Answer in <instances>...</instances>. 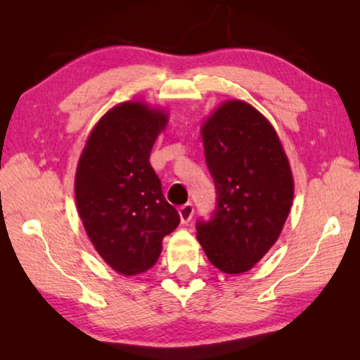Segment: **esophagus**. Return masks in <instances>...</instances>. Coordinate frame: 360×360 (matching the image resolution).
Listing matches in <instances>:
<instances>
[{
	"instance_id": "esophagus-1",
	"label": "esophagus",
	"mask_w": 360,
	"mask_h": 360,
	"mask_svg": "<svg viewBox=\"0 0 360 360\" xmlns=\"http://www.w3.org/2000/svg\"><path fill=\"white\" fill-rule=\"evenodd\" d=\"M193 205L192 203H186L182 205L179 208V216H181V222L182 224H187L188 221H191L192 216H193Z\"/></svg>"
}]
</instances>
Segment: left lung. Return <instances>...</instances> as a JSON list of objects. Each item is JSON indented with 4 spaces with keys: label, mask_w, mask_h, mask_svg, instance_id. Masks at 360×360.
<instances>
[{
    "label": "left lung",
    "mask_w": 360,
    "mask_h": 360,
    "mask_svg": "<svg viewBox=\"0 0 360 360\" xmlns=\"http://www.w3.org/2000/svg\"><path fill=\"white\" fill-rule=\"evenodd\" d=\"M216 208L197 221V238L212 265L245 273L275 245L294 198L290 167L276 131L245 101L224 103L202 130Z\"/></svg>",
    "instance_id": "8db88e82"
}]
</instances>
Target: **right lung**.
<instances>
[{
  "instance_id": "obj_1",
  "label": "right lung",
  "mask_w": 360,
  "mask_h": 360,
  "mask_svg": "<svg viewBox=\"0 0 360 360\" xmlns=\"http://www.w3.org/2000/svg\"><path fill=\"white\" fill-rule=\"evenodd\" d=\"M167 115L144 103L112 108L90 133L75 188L85 231L109 266L133 276L149 270L179 212L162 192L149 155Z\"/></svg>"
}]
</instances>
